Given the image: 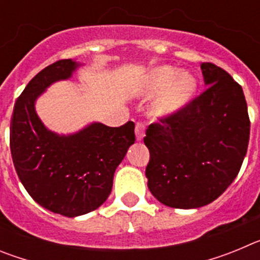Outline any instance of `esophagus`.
<instances>
[{
    "label": "esophagus",
    "instance_id": "34e87169",
    "mask_svg": "<svg viewBox=\"0 0 260 260\" xmlns=\"http://www.w3.org/2000/svg\"><path fill=\"white\" fill-rule=\"evenodd\" d=\"M146 125L143 122H138L137 126H135V135H137V141L141 142L143 141L144 135H146Z\"/></svg>",
    "mask_w": 260,
    "mask_h": 260
}]
</instances>
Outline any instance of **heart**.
Returning <instances> with one entry per match:
<instances>
[{
	"label": "heart",
	"mask_w": 260,
	"mask_h": 260,
	"mask_svg": "<svg viewBox=\"0 0 260 260\" xmlns=\"http://www.w3.org/2000/svg\"><path fill=\"white\" fill-rule=\"evenodd\" d=\"M198 89V80L189 71L162 65L153 68L146 74L137 93L142 98H152L160 93L153 107L157 117H171L180 113L194 99Z\"/></svg>",
	"instance_id": "1"
}]
</instances>
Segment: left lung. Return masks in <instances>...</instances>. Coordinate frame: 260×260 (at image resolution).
<instances>
[{"label":"left lung","mask_w":260,"mask_h":260,"mask_svg":"<svg viewBox=\"0 0 260 260\" xmlns=\"http://www.w3.org/2000/svg\"><path fill=\"white\" fill-rule=\"evenodd\" d=\"M207 89L174 116L148 126L147 186L168 207L199 208L217 199L246 156L250 119L242 87L219 66L201 65Z\"/></svg>","instance_id":"1"}]
</instances>
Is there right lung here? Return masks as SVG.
<instances>
[{
    "label": "right lung",
    "mask_w": 260,
    "mask_h": 260,
    "mask_svg": "<svg viewBox=\"0 0 260 260\" xmlns=\"http://www.w3.org/2000/svg\"><path fill=\"white\" fill-rule=\"evenodd\" d=\"M82 65L61 59L41 70L18 98L10 123V151L20 182L41 207L66 217L95 211L107 201L114 172L135 142L132 121L119 127L92 122L73 134H57L43 123L36 100Z\"/></svg>",
    "instance_id": "obj_1"
}]
</instances>
